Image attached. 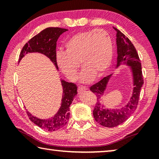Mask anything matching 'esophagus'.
<instances>
[{
  "mask_svg": "<svg viewBox=\"0 0 159 159\" xmlns=\"http://www.w3.org/2000/svg\"><path fill=\"white\" fill-rule=\"evenodd\" d=\"M86 90H87V89H86V88L82 87V86H79V87L78 88V93H81L85 92V91Z\"/></svg>",
  "mask_w": 159,
  "mask_h": 159,
  "instance_id": "obj_1",
  "label": "esophagus"
}]
</instances>
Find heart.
Returning a JSON list of instances; mask_svg holds the SVG:
<instances>
[{"instance_id":"heart-1","label":"heart","mask_w":159,"mask_h":159,"mask_svg":"<svg viewBox=\"0 0 159 159\" xmlns=\"http://www.w3.org/2000/svg\"><path fill=\"white\" fill-rule=\"evenodd\" d=\"M113 43L109 34L104 29L79 32L74 34L65 44V51L57 55V63L69 80L78 77L80 64L84 68L81 81L89 83L94 76H101L111 65Z\"/></svg>"}]
</instances>
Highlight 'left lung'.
Instances as JSON below:
<instances>
[{
	"label": "left lung",
	"instance_id": "8db88e82",
	"mask_svg": "<svg viewBox=\"0 0 159 159\" xmlns=\"http://www.w3.org/2000/svg\"><path fill=\"white\" fill-rule=\"evenodd\" d=\"M114 29L116 31L117 36L118 57L116 66H118L121 64H126L131 66L133 73L134 88L130 100L125 107L120 109H104V107L101 106L99 99H100L101 96L103 95L111 75L104 77L90 88V90L95 94L98 99L93 110L94 118L99 124L107 128L116 127L121 124L135 111L138 104L142 86L144 84L141 61L135 48L130 39L122 32L116 28L114 27Z\"/></svg>",
	"mask_w": 159,
	"mask_h": 159
}]
</instances>
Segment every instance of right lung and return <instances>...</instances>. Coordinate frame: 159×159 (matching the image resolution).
<instances>
[{"label": "right lung", "mask_w": 159, "mask_h": 159, "mask_svg": "<svg viewBox=\"0 0 159 159\" xmlns=\"http://www.w3.org/2000/svg\"><path fill=\"white\" fill-rule=\"evenodd\" d=\"M68 29L60 27H48L31 39L24 45L20 54L19 61L28 52H41L49 57L58 69L56 55L57 41L60 35ZM63 88V95L60 109L52 118L41 119L26 111L32 122L42 129L52 132L57 130L66 124L69 118V107L74 98L77 95V87L73 83L61 80Z\"/></svg>", "instance_id": "add662e5"}]
</instances>
